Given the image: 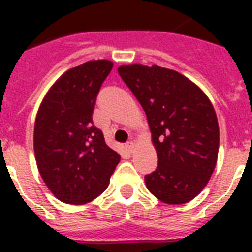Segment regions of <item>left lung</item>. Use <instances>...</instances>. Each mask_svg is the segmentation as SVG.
Returning <instances> with one entry per match:
<instances>
[{
	"label": "left lung",
	"mask_w": 252,
	"mask_h": 252,
	"mask_svg": "<svg viewBox=\"0 0 252 252\" xmlns=\"http://www.w3.org/2000/svg\"><path fill=\"white\" fill-rule=\"evenodd\" d=\"M112 66L110 60H94L69 69L37 110V170L53 196L65 204L85 205L102 195L122 158L107 145L91 118L96 94Z\"/></svg>",
	"instance_id": "1"
}]
</instances>
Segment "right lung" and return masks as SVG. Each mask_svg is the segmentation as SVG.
<instances>
[{
    "label": "right lung",
    "mask_w": 252,
    "mask_h": 252,
    "mask_svg": "<svg viewBox=\"0 0 252 252\" xmlns=\"http://www.w3.org/2000/svg\"><path fill=\"white\" fill-rule=\"evenodd\" d=\"M118 72L145 111L157 152L146 187L165 204L191 201L208 184L219 157L220 128L211 100L171 69L132 64Z\"/></svg>",
    "instance_id": "1"
}]
</instances>
